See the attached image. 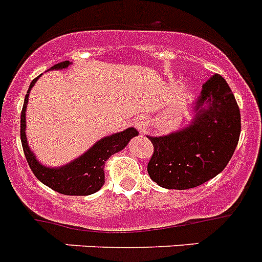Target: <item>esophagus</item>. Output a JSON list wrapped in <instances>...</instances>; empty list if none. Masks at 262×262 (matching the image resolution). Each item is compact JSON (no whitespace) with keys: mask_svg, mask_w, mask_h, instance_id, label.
<instances>
[{"mask_svg":"<svg viewBox=\"0 0 262 262\" xmlns=\"http://www.w3.org/2000/svg\"><path fill=\"white\" fill-rule=\"evenodd\" d=\"M134 125H136L140 130H144L145 126H146V120H145L144 117L136 118V120H134Z\"/></svg>","mask_w":262,"mask_h":262,"instance_id":"obj_1","label":"esophagus"}]
</instances>
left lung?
Masks as SVG:
<instances>
[{"instance_id":"obj_1","label":"left lung","mask_w":262,"mask_h":262,"mask_svg":"<svg viewBox=\"0 0 262 262\" xmlns=\"http://www.w3.org/2000/svg\"><path fill=\"white\" fill-rule=\"evenodd\" d=\"M191 108L194 116L185 128L147 136L154 146L147 172L163 188L187 190L215 178L237 146L240 109L224 77L211 76Z\"/></svg>"}]
</instances>
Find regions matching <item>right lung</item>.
<instances>
[{"label":"right lung","mask_w":262,"mask_h":262,"mask_svg":"<svg viewBox=\"0 0 262 262\" xmlns=\"http://www.w3.org/2000/svg\"><path fill=\"white\" fill-rule=\"evenodd\" d=\"M70 64L71 62L66 60V62L58 63L50 70H64ZM38 79L39 76L31 81L25 96L24 108L21 112V141L27 163L36 178L39 179L43 185L49 186L56 192H60L63 195H76V196L95 194L104 186V182H105L104 167L109 157L124 149L132 138L138 136V132L134 128H128L118 133L111 134L95 142L85 153L75 158L71 162L58 166V167L45 166L38 161L34 151L27 144L26 138V106L29 103L31 88L34 87Z\"/></svg>","instance_id":"right-lung-1"}]
</instances>
